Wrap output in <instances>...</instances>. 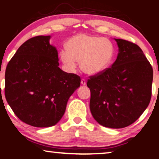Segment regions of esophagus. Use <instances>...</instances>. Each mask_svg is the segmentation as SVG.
Returning <instances> with one entry per match:
<instances>
[{"label":"esophagus","instance_id":"esophagus-1","mask_svg":"<svg viewBox=\"0 0 159 159\" xmlns=\"http://www.w3.org/2000/svg\"><path fill=\"white\" fill-rule=\"evenodd\" d=\"M80 83H81V84L83 85H86V80L84 79H81V81H80Z\"/></svg>","mask_w":159,"mask_h":159}]
</instances>
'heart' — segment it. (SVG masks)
Returning a JSON list of instances; mask_svg holds the SVG:
<instances>
[{
  "label": "heart",
  "instance_id": "obj_1",
  "mask_svg": "<svg viewBox=\"0 0 159 159\" xmlns=\"http://www.w3.org/2000/svg\"><path fill=\"white\" fill-rule=\"evenodd\" d=\"M66 50L60 52L61 62L70 71L80 61L85 73L90 75L100 74L109 66L114 57V46L109 40L103 38L79 34L66 43Z\"/></svg>",
  "mask_w": 159,
  "mask_h": 159
}]
</instances>
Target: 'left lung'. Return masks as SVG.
I'll return each instance as SVG.
<instances>
[{
  "label": "left lung",
  "instance_id": "1",
  "mask_svg": "<svg viewBox=\"0 0 159 159\" xmlns=\"http://www.w3.org/2000/svg\"><path fill=\"white\" fill-rule=\"evenodd\" d=\"M119 52L111 67L90 76V109L96 121L122 128L138 119L152 98V66L138 45L116 39Z\"/></svg>",
  "mask_w": 159,
  "mask_h": 159
}]
</instances>
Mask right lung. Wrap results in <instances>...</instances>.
Instances as JSON below:
<instances>
[{
    "mask_svg": "<svg viewBox=\"0 0 159 159\" xmlns=\"http://www.w3.org/2000/svg\"><path fill=\"white\" fill-rule=\"evenodd\" d=\"M50 36L31 38L21 45L5 70V95L15 114L34 127H50L65 112L80 78L59 67Z\"/></svg>",
    "mask_w": 159,
    "mask_h": 159,
    "instance_id": "1",
    "label": "right lung"
}]
</instances>
